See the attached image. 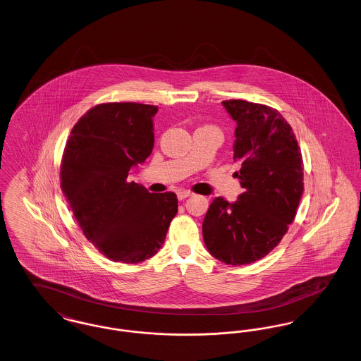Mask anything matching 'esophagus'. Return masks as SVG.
Here are the masks:
<instances>
[{"instance_id": "esophagus-1", "label": "esophagus", "mask_w": 361, "mask_h": 361, "mask_svg": "<svg viewBox=\"0 0 361 361\" xmlns=\"http://www.w3.org/2000/svg\"><path fill=\"white\" fill-rule=\"evenodd\" d=\"M189 196H192V193H190L189 190H184V189H181V190H178V192H177V197H178V200H184V199H187Z\"/></svg>"}]
</instances>
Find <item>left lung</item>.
I'll return each instance as SVG.
<instances>
[{
    "label": "left lung",
    "mask_w": 361,
    "mask_h": 361,
    "mask_svg": "<svg viewBox=\"0 0 361 361\" xmlns=\"http://www.w3.org/2000/svg\"><path fill=\"white\" fill-rule=\"evenodd\" d=\"M237 123L234 159L242 161L243 192L228 203L215 197L203 221L211 256L245 265L265 257L284 237L303 193V161L291 126L271 106L245 100L222 102Z\"/></svg>",
    "instance_id": "obj_1"
}]
</instances>
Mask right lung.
<instances>
[{
  "label": "right lung",
  "mask_w": 361,
  "mask_h": 361,
  "mask_svg": "<svg viewBox=\"0 0 361 361\" xmlns=\"http://www.w3.org/2000/svg\"><path fill=\"white\" fill-rule=\"evenodd\" d=\"M157 112L147 104L96 105L73 127L62 158V190L86 240L124 264L154 256L178 208L176 193L127 181L153 152Z\"/></svg>",
  "instance_id": "1"
}]
</instances>
